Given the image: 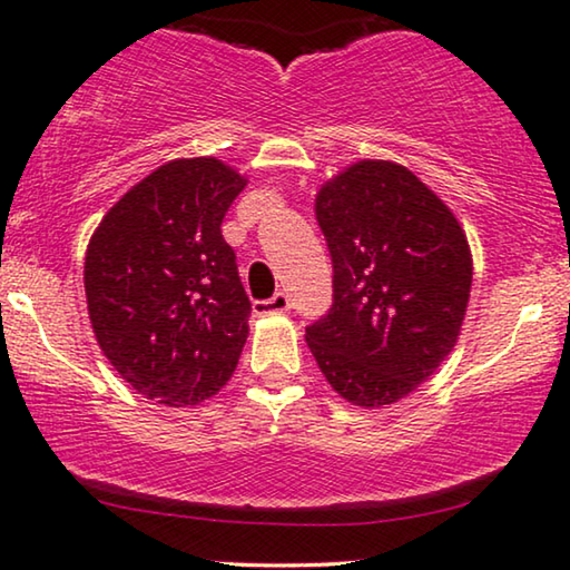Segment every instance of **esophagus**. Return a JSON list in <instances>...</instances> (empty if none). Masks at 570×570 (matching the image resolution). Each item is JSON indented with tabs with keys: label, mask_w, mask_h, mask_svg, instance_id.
<instances>
[{
	"label": "esophagus",
	"mask_w": 570,
	"mask_h": 570,
	"mask_svg": "<svg viewBox=\"0 0 570 570\" xmlns=\"http://www.w3.org/2000/svg\"><path fill=\"white\" fill-rule=\"evenodd\" d=\"M292 307V299H288L286 292H276L271 299H261V302H253V309L255 315H271V312H286Z\"/></svg>",
	"instance_id": "esophagus-1"
}]
</instances>
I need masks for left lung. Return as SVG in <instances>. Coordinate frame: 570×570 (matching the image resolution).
<instances>
[{
  "label": "left lung",
  "mask_w": 570,
  "mask_h": 570,
  "mask_svg": "<svg viewBox=\"0 0 570 570\" xmlns=\"http://www.w3.org/2000/svg\"><path fill=\"white\" fill-rule=\"evenodd\" d=\"M315 214L333 304L307 327V346L348 403H397L454 348L472 286L468 237L426 183L384 159L327 180Z\"/></svg>",
  "instance_id": "left-lung-1"
}]
</instances>
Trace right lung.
<instances>
[{"label": "right lung", "instance_id": "obj_1", "mask_svg": "<svg viewBox=\"0 0 570 570\" xmlns=\"http://www.w3.org/2000/svg\"><path fill=\"white\" fill-rule=\"evenodd\" d=\"M247 186L216 157L173 159L128 190L87 245V312L139 395L198 405L235 372L250 299L222 219Z\"/></svg>", "mask_w": 570, "mask_h": 570}]
</instances>
